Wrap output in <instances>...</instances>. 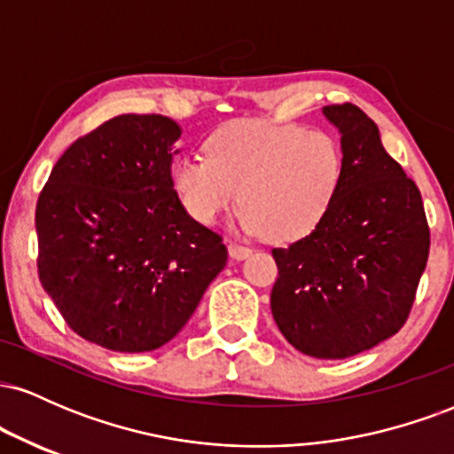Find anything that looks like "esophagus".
Masks as SVG:
<instances>
[{
	"instance_id": "1",
	"label": "esophagus",
	"mask_w": 454,
	"mask_h": 454,
	"mask_svg": "<svg viewBox=\"0 0 454 454\" xmlns=\"http://www.w3.org/2000/svg\"><path fill=\"white\" fill-rule=\"evenodd\" d=\"M228 254H231V258H234V260H243V258H247L249 254H252V249L245 247V245H241V243L231 241V243H228Z\"/></svg>"
}]
</instances>
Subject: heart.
Segmentation results:
<instances>
[{"label": "heart", "mask_w": 454, "mask_h": 454, "mask_svg": "<svg viewBox=\"0 0 454 454\" xmlns=\"http://www.w3.org/2000/svg\"><path fill=\"white\" fill-rule=\"evenodd\" d=\"M207 158L184 155L173 168V187L185 211L200 223L245 205L237 226L293 243L316 231L343 184L340 140L322 129L267 119H234L205 143Z\"/></svg>", "instance_id": "1"}]
</instances>
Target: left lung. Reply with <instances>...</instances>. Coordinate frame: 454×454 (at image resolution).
<instances>
[{
    "label": "left lung",
    "instance_id": "8db88e82",
    "mask_svg": "<svg viewBox=\"0 0 454 454\" xmlns=\"http://www.w3.org/2000/svg\"><path fill=\"white\" fill-rule=\"evenodd\" d=\"M322 113L341 134L343 184L314 232L273 249L270 311L299 352L348 358L405 325L431 241L419 187L376 123L350 102Z\"/></svg>",
    "mask_w": 454,
    "mask_h": 454
}]
</instances>
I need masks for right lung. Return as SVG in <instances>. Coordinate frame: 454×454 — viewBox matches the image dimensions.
Returning <instances> with one entry per match:
<instances>
[{"label":"right lung","instance_id":"obj_1","mask_svg":"<svg viewBox=\"0 0 454 454\" xmlns=\"http://www.w3.org/2000/svg\"><path fill=\"white\" fill-rule=\"evenodd\" d=\"M181 128L119 114L57 160L35 205L38 275L67 326L113 352L168 343L228 249L187 215L173 187Z\"/></svg>","mask_w":454,"mask_h":454}]
</instances>
